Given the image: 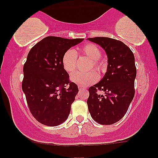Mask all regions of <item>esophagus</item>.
<instances>
[{
  "label": "esophagus",
  "instance_id": "esophagus-1",
  "mask_svg": "<svg viewBox=\"0 0 158 158\" xmlns=\"http://www.w3.org/2000/svg\"><path fill=\"white\" fill-rule=\"evenodd\" d=\"M79 90H85L86 89V88H85V87L81 86V85H79Z\"/></svg>",
  "mask_w": 158,
  "mask_h": 158
}]
</instances>
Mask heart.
Listing matches in <instances>:
<instances>
[{"instance_id":"b5f03b06","label":"heart","mask_w":158,"mask_h":158,"mask_svg":"<svg viewBox=\"0 0 158 158\" xmlns=\"http://www.w3.org/2000/svg\"><path fill=\"white\" fill-rule=\"evenodd\" d=\"M101 56L102 52L97 45L86 44L78 48L77 51L73 49H69L65 51L62 56L61 62L65 71L68 73H72L77 68L78 56H85L91 60L88 67L89 70L95 68L98 72H102L106 68V62L101 59ZM98 73L94 70L85 73L76 72L70 77V79L73 82L83 87L93 84L98 80Z\"/></svg>"}]
</instances>
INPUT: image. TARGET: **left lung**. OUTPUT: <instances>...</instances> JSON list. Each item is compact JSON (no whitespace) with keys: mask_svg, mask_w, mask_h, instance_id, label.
Segmentation results:
<instances>
[{"mask_svg":"<svg viewBox=\"0 0 158 158\" xmlns=\"http://www.w3.org/2000/svg\"><path fill=\"white\" fill-rule=\"evenodd\" d=\"M88 40L100 45L108 59L104 77L88 89V110L99 124H114L124 117L135 97V56L131 49L119 40L108 37ZM101 91L104 94H101Z\"/></svg>","mask_w":158,"mask_h":158,"instance_id":"left-lung-1","label":"left lung"}]
</instances>
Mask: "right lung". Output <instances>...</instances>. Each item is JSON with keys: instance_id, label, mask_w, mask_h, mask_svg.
I'll list each match as a JSON object with an SVG mask.
<instances>
[{"instance_id": "1", "label": "right lung", "mask_w": 158, "mask_h": 158, "mask_svg": "<svg viewBox=\"0 0 158 158\" xmlns=\"http://www.w3.org/2000/svg\"><path fill=\"white\" fill-rule=\"evenodd\" d=\"M83 39L48 36L31 48L23 64L22 90L32 115L41 124L66 120L79 89L62 66V56Z\"/></svg>"}]
</instances>
